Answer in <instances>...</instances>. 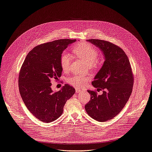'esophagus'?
<instances>
[{"label": "esophagus", "instance_id": "obj_1", "mask_svg": "<svg viewBox=\"0 0 152 152\" xmlns=\"http://www.w3.org/2000/svg\"><path fill=\"white\" fill-rule=\"evenodd\" d=\"M75 91H76V93H79V92H80L82 90H80V89H78V88H76Z\"/></svg>", "mask_w": 152, "mask_h": 152}]
</instances>
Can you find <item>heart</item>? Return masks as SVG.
Instances as JSON below:
<instances>
[{
	"instance_id": "b5f03b06",
	"label": "heart",
	"mask_w": 152,
	"mask_h": 152,
	"mask_svg": "<svg viewBox=\"0 0 152 152\" xmlns=\"http://www.w3.org/2000/svg\"><path fill=\"white\" fill-rule=\"evenodd\" d=\"M75 53L80 57L88 66L95 64L97 62V57L98 56V50L95 47L88 42H82L75 46L74 49ZM72 63V58L70 54L64 52L61 56L60 64L62 70L67 72L69 71ZM86 80V78L79 75H75L68 78V82L75 87H82Z\"/></svg>"
}]
</instances>
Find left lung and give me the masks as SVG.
Returning <instances> with one entry per match:
<instances>
[{
  "mask_svg": "<svg viewBox=\"0 0 152 152\" xmlns=\"http://www.w3.org/2000/svg\"><path fill=\"white\" fill-rule=\"evenodd\" d=\"M98 48L104 61L94 78L92 85L97 91L104 90L102 95L88 90L90 102L85 109L93 119L99 122L110 120L118 114L131 95L134 78L131 64L121 48L104 40H86Z\"/></svg>",
  "mask_w": 152,
  "mask_h": 152,
  "instance_id": "left-lung-1",
  "label": "left lung"
}]
</instances>
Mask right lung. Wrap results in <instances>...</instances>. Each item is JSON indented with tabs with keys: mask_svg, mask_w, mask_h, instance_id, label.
<instances>
[{
	"mask_svg": "<svg viewBox=\"0 0 152 152\" xmlns=\"http://www.w3.org/2000/svg\"><path fill=\"white\" fill-rule=\"evenodd\" d=\"M76 39H59L34 47L21 66L18 86L23 102L34 116L45 122L59 118L64 106L75 92L65 84L58 91L51 88V80L61 76V54Z\"/></svg>",
	"mask_w": 152,
	"mask_h": 152,
	"instance_id": "obj_1",
	"label": "right lung"
}]
</instances>
